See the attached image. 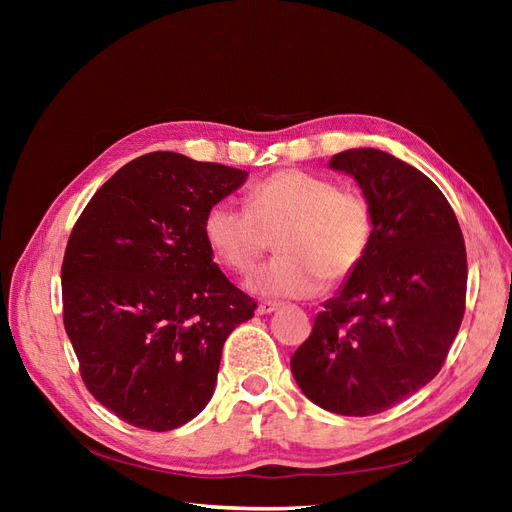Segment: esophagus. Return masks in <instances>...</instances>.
Here are the masks:
<instances>
[{"mask_svg": "<svg viewBox=\"0 0 512 512\" xmlns=\"http://www.w3.org/2000/svg\"><path fill=\"white\" fill-rule=\"evenodd\" d=\"M277 307H280V303H275V301H260L258 307H256V314H258V316H267V314L275 312Z\"/></svg>", "mask_w": 512, "mask_h": 512, "instance_id": "esophagus-1", "label": "esophagus"}]
</instances>
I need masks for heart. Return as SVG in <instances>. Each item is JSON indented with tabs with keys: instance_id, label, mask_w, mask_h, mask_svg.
Returning a JSON list of instances; mask_svg holds the SVG:
<instances>
[{
	"instance_id": "heart-1",
	"label": "heart",
	"mask_w": 512,
	"mask_h": 512,
	"mask_svg": "<svg viewBox=\"0 0 512 512\" xmlns=\"http://www.w3.org/2000/svg\"><path fill=\"white\" fill-rule=\"evenodd\" d=\"M213 256L239 275L252 273L275 237L277 256L250 288L265 297L305 299L337 286L361 267L374 241V209L356 190L286 168L252 185L245 209L215 203L203 222Z\"/></svg>"
}]
</instances>
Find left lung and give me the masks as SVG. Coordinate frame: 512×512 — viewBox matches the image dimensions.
Segmentation results:
<instances>
[{
  "mask_svg": "<svg viewBox=\"0 0 512 512\" xmlns=\"http://www.w3.org/2000/svg\"><path fill=\"white\" fill-rule=\"evenodd\" d=\"M374 209V241L314 320L290 369L316 406L389 410L438 376L466 312L468 260L455 211L421 170L380 149L331 158Z\"/></svg>",
  "mask_w": 512,
  "mask_h": 512,
  "instance_id": "1",
  "label": "left lung"
}]
</instances>
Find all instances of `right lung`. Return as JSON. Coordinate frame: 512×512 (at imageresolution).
<instances>
[{
	"label": "right lung",
	"instance_id": "1",
	"mask_svg": "<svg viewBox=\"0 0 512 512\" xmlns=\"http://www.w3.org/2000/svg\"><path fill=\"white\" fill-rule=\"evenodd\" d=\"M245 179L153 151L121 166L76 220L64 327L89 393L121 421L170 431L209 404L226 337L256 303L213 262L203 222Z\"/></svg>",
	"mask_w": 512,
	"mask_h": 512
}]
</instances>
